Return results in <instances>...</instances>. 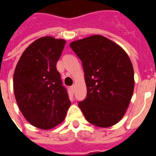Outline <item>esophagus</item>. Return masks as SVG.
I'll return each mask as SVG.
<instances>
[{
    "instance_id": "1",
    "label": "esophagus",
    "mask_w": 156,
    "mask_h": 156,
    "mask_svg": "<svg viewBox=\"0 0 156 156\" xmlns=\"http://www.w3.org/2000/svg\"><path fill=\"white\" fill-rule=\"evenodd\" d=\"M70 89H71V91L73 93V92H74V89H75V85H73V86H71V87H70Z\"/></svg>"
}]
</instances>
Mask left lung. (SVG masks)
I'll return each instance as SVG.
<instances>
[{
  "label": "left lung",
  "mask_w": 156,
  "mask_h": 156,
  "mask_svg": "<svg viewBox=\"0 0 156 156\" xmlns=\"http://www.w3.org/2000/svg\"><path fill=\"white\" fill-rule=\"evenodd\" d=\"M84 71L87 97L78 103L85 119L102 128L121 120L134 88V68L120 46L101 35L70 43Z\"/></svg>",
  "instance_id": "1"
}]
</instances>
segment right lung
Returning a JSON list of instances; mask_svg holds the SVG:
<instances>
[{"mask_svg":"<svg viewBox=\"0 0 156 156\" xmlns=\"http://www.w3.org/2000/svg\"><path fill=\"white\" fill-rule=\"evenodd\" d=\"M66 41L42 37L29 45L13 76L16 103L30 124L50 129L64 120L71 102L62 86L57 62Z\"/></svg>","mask_w":156,"mask_h":156,"instance_id":"right-lung-1","label":"right lung"}]
</instances>
